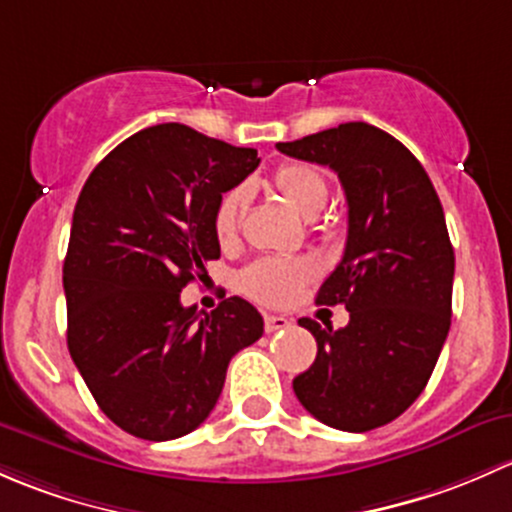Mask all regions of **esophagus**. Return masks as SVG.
I'll use <instances>...</instances> for the list:
<instances>
[{
  "instance_id": "esophagus-1",
  "label": "esophagus",
  "mask_w": 512,
  "mask_h": 512,
  "mask_svg": "<svg viewBox=\"0 0 512 512\" xmlns=\"http://www.w3.org/2000/svg\"><path fill=\"white\" fill-rule=\"evenodd\" d=\"M263 325H266V333H276V330L291 328V320L283 318V315H266Z\"/></svg>"
}]
</instances>
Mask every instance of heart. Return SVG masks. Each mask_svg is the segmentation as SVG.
Listing matches in <instances>:
<instances>
[{"mask_svg": "<svg viewBox=\"0 0 512 512\" xmlns=\"http://www.w3.org/2000/svg\"><path fill=\"white\" fill-rule=\"evenodd\" d=\"M273 189L283 202L303 217H315L328 202V182L310 165H281L273 175ZM246 207L244 189H231L219 199L214 212V234L221 244H231L239 236L241 214ZM318 268L308 258H258L246 266L236 278V286L244 295L263 305L291 303L300 288L308 286Z\"/></svg>", "mask_w": 512, "mask_h": 512, "instance_id": "heart-1", "label": "heart"}]
</instances>
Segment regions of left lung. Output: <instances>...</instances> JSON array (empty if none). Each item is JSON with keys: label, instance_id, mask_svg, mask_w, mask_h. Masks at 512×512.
I'll return each instance as SVG.
<instances>
[{"label": "left lung", "instance_id": "obj_1", "mask_svg": "<svg viewBox=\"0 0 512 512\" xmlns=\"http://www.w3.org/2000/svg\"><path fill=\"white\" fill-rule=\"evenodd\" d=\"M278 150L337 172L347 197L342 261L315 303H342L345 328L298 323L318 342L293 379L298 402L340 431L377 429L424 392L451 328L453 246L429 175L397 138L342 123Z\"/></svg>", "mask_w": 512, "mask_h": 512}]
</instances>
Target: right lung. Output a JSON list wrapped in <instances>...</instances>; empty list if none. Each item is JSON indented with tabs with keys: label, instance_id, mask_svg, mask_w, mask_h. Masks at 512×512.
I'll return each instance as SVG.
<instances>
[{
	"label": "right lung",
	"instance_id": "obj_1",
	"mask_svg": "<svg viewBox=\"0 0 512 512\" xmlns=\"http://www.w3.org/2000/svg\"><path fill=\"white\" fill-rule=\"evenodd\" d=\"M258 162L251 147L162 123L120 142L83 184L63 261L68 352L100 412L138 439L197 429L231 357L263 335L239 295L212 313L179 300L221 254V194Z\"/></svg>",
	"mask_w": 512,
	"mask_h": 512
}]
</instances>
